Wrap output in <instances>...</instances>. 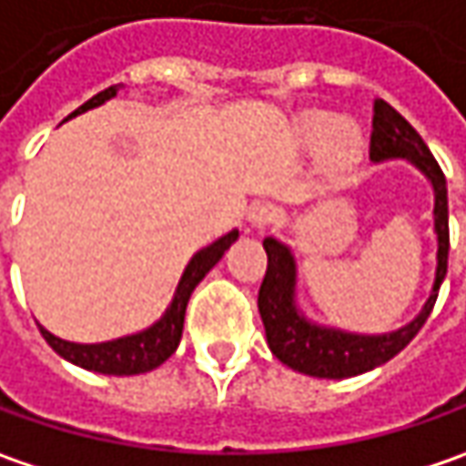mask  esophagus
I'll return each mask as SVG.
<instances>
[{
    "label": "esophagus",
    "mask_w": 466,
    "mask_h": 466,
    "mask_svg": "<svg viewBox=\"0 0 466 466\" xmlns=\"http://www.w3.org/2000/svg\"><path fill=\"white\" fill-rule=\"evenodd\" d=\"M273 216H276L273 206H268V203H253L250 211H248V227L255 229V232H263L273 221Z\"/></svg>",
    "instance_id": "obj_1"
}]
</instances>
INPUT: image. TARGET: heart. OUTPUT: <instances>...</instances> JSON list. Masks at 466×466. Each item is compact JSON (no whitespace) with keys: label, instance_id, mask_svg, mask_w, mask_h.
Returning a JSON list of instances; mask_svg holds the SVG:
<instances>
[{"label":"heart","instance_id":"b5f03b06","mask_svg":"<svg viewBox=\"0 0 466 466\" xmlns=\"http://www.w3.org/2000/svg\"><path fill=\"white\" fill-rule=\"evenodd\" d=\"M297 137L308 151H320L323 169L344 174L352 169L365 151V137L357 125L344 122L334 112H308L297 125Z\"/></svg>","mask_w":466,"mask_h":466}]
</instances>
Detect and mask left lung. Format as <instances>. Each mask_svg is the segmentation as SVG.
I'll list each match as a JSON object with an SVG mask.
<instances>
[{"label": "left lung", "instance_id": "obj_1", "mask_svg": "<svg viewBox=\"0 0 466 466\" xmlns=\"http://www.w3.org/2000/svg\"><path fill=\"white\" fill-rule=\"evenodd\" d=\"M394 158H407L415 169L425 174V179L433 187V229L438 253H435V279L431 297L407 326L389 334H354L334 326H320L297 305V260L292 248L279 242L276 237H266L263 248L268 255V268L258 292V310L263 318L268 350L276 360H281L297 373L313 375V378H352V375L368 373L401 352L425 326L428 315L433 310L449 266L446 177L415 127L383 98H375L370 161L383 164Z\"/></svg>", "mask_w": 466, "mask_h": 466}]
</instances>
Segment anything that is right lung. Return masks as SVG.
<instances>
[{
    "label": "right lung",
    "mask_w": 466,
    "mask_h": 466,
    "mask_svg": "<svg viewBox=\"0 0 466 466\" xmlns=\"http://www.w3.org/2000/svg\"><path fill=\"white\" fill-rule=\"evenodd\" d=\"M122 88L119 86H109L106 91L96 93L91 101H86L80 109L67 116H77V114L88 112V109H96L101 104H106L109 98L116 96V91ZM239 232L232 229V232L221 234L218 239H213L211 245H206L203 250L190 258V263L185 266L182 271V279L174 289L172 302L169 308L164 310V315L151 323L148 329L137 331V334L119 336V339H112V341H98V344H77V341H67V339H59L51 331H46L41 323V336L49 341V347L59 357H65L67 362L77 365V368H86V370H93V373H104V375H140L148 373L153 368H158L161 362H167L177 347H179V339H182V326H185V310H187V302H190V294L195 292V287L206 279V273L211 271L213 266L221 260V255L227 253L232 248V242H237Z\"/></svg>",
    "instance_id": "1"
}]
</instances>
